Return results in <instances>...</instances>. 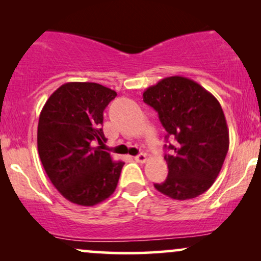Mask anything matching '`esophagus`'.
I'll list each match as a JSON object with an SVG mask.
<instances>
[{
    "label": "esophagus",
    "instance_id": "34e87169",
    "mask_svg": "<svg viewBox=\"0 0 261 261\" xmlns=\"http://www.w3.org/2000/svg\"><path fill=\"white\" fill-rule=\"evenodd\" d=\"M134 160L136 162H139V163H145V162L147 161V155H146L145 153H140L139 155H136Z\"/></svg>",
    "mask_w": 261,
    "mask_h": 261
}]
</instances>
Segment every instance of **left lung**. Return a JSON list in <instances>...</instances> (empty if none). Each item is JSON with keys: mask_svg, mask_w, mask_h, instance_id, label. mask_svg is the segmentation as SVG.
<instances>
[{"mask_svg": "<svg viewBox=\"0 0 261 261\" xmlns=\"http://www.w3.org/2000/svg\"><path fill=\"white\" fill-rule=\"evenodd\" d=\"M143 101L158 113L167 136L164 147L168 176L154 188L174 200L201 195L216 180L229 147V134L221 104L195 81L181 76L163 79L143 92Z\"/></svg>", "mask_w": 261, "mask_h": 261, "instance_id": "left-lung-1", "label": "left lung"}]
</instances>
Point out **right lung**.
I'll list each match as a JSON object with an SVG mask.
<instances>
[{
    "mask_svg": "<svg viewBox=\"0 0 261 261\" xmlns=\"http://www.w3.org/2000/svg\"><path fill=\"white\" fill-rule=\"evenodd\" d=\"M116 92L92 82H68L39 116L38 152L50 181L65 199L94 206L115 191L124 162L103 151V112ZM99 144V146H97Z\"/></svg>",
    "mask_w": 261,
    "mask_h": 261,
    "instance_id": "add662e5",
    "label": "right lung"
}]
</instances>
